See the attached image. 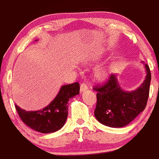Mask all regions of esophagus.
<instances>
[{
    "instance_id": "esophagus-1",
    "label": "esophagus",
    "mask_w": 159,
    "mask_h": 159,
    "mask_svg": "<svg viewBox=\"0 0 159 159\" xmlns=\"http://www.w3.org/2000/svg\"><path fill=\"white\" fill-rule=\"evenodd\" d=\"M88 87L87 86V84L83 83V84H80V92H83V91H85L86 90H87Z\"/></svg>"
}]
</instances>
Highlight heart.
Masks as SVG:
<instances>
[{
    "mask_svg": "<svg viewBox=\"0 0 159 159\" xmlns=\"http://www.w3.org/2000/svg\"><path fill=\"white\" fill-rule=\"evenodd\" d=\"M97 76L98 77V78H103V77L105 76L104 72H98Z\"/></svg>",
    "mask_w": 159,
    "mask_h": 159,
    "instance_id": "heart-1",
    "label": "heart"
}]
</instances>
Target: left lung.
Returning a JSON list of instances; mask_svg holds the SVG:
<instances>
[{
    "label": "left lung",
    "instance_id": "8db88e82",
    "mask_svg": "<svg viewBox=\"0 0 159 159\" xmlns=\"http://www.w3.org/2000/svg\"><path fill=\"white\" fill-rule=\"evenodd\" d=\"M147 76L136 91L126 92L120 88L116 75H110L102 84L93 87L97 91L94 116L100 123L111 128L126 126L144 110L149 97L151 74L145 65Z\"/></svg>",
    "mask_w": 159,
    "mask_h": 159
}]
</instances>
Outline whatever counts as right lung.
<instances>
[{"mask_svg": "<svg viewBox=\"0 0 159 159\" xmlns=\"http://www.w3.org/2000/svg\"><path fill=\"white\" fill-rule=\"evenodd\" d=\"M80 93V84L75 82L61 87L59 93L49 106L39 111H26L16 105L22 121L37 132L50 133L63 127L68 116V102Z\"/></svg>", "mask_w": 159, "mask_h": 159, "instance_id": "add662e5", "label": "right lung"}]
</instances>
